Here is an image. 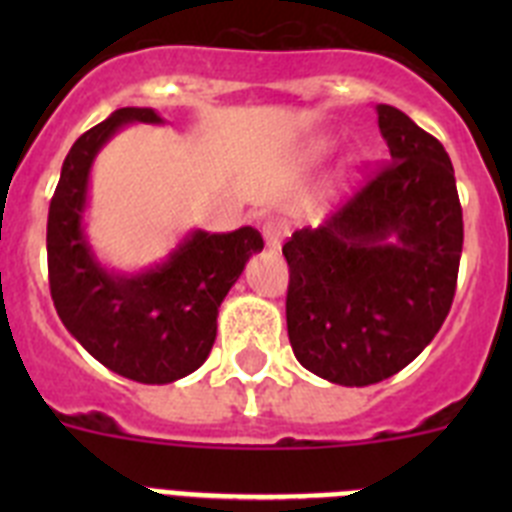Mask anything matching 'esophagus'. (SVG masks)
<instances>
[{
	"instance_id": "esophagus-1",
	"label": "esophagus",
	"mask_w": 512,
	"mask_h": 512,
	"mask_svg": "<svg viewBox=\"0 0 512 512\" xmlns=\"http://www.w3.org/2000/svg\"><path fill=\"white\" fill-rule=\"evenodd\" d=\"M261 233H264L266 248H271V251H279V248H282V241H284V225L282 223H277V220H269V223H264Z\"/></svg>"
}]
</instances>
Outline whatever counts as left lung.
<instances>
[{"instance_id":"obj_1","label":"left lung","mask_w":512,"mask_h":512,"mask_svg":"<svg viewBox=\"0 0 512 512\" xmlns=\"http://www.w3.org/2000/svg\"><path fill=\"white\" fill-rule=\"evenodd\" d=\"M377 115L392 161L282 246L292 351L343 387L392 377L433 341L464 243L449 153L397 107L377 104Z\"/></svg>"}]
</instances>
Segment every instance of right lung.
<instances>
[{
  "mask_svg": "<svg viewBox=\"0 0 512 512\" xmlns=\"http://www.w3.org/2000/svg\"><path fill=\"white\" fill-rule=\"evenodd\" d=\"M130 122H164L151 107H122L81 135L63 161L48 207V282L58 318L89 354L120 377L166 384L200 369L217 336V307L264 238L194 230L164 264L115 274L84 235L89 171L99 148Z\"/></svg>",
  "mask_w": 512,
  "mask_h": 512,
  "instance_id": "add662e5",
  "label": "right lung"
}]
</instances>
